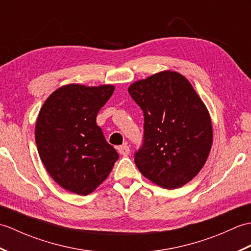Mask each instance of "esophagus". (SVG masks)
Instances as JSON below:
<instances>
[{"label":"esophagus","mask_w":251,"mask_h":251,"mask_svg":"<svg viewBox=\"0 0 251 251\" xmlns=\"http://www.w3.org/2000/svg\"><path fill=\"white\" fill-rule=\"evenodd\" d=\"M130 152V149L129 147L127 145H124V146H121L119 147V153L121 154V155H124V156H127Z\"/></svg>","instance_id":"34e87169"}]
</instances>
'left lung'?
Wrapping results in <instances>:
<instances>
[{
	"instance_id": "left-lung-1",
	"label": "left lung",
	"mask_w": 251,
	"mask_h": 251,
	"mask_svg": "<svg viewBox=\"0 0 251 251\" xmlns=\"http://www.w3.org/2000/svg\"><path fill=\"white\" fill-rule=\"evenodd\" d=\"M128 93L145 115L136 166L161 188H181L201 172L210 153L212 124L205 103L188 78L170 70L134 82Z\"/></svg>"
}]
</instances>
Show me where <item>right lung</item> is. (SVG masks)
Segmentation results:
<instances>
[{
	"mask_svg": "<svg viewBox=\"0 0 251 251\" xmlns=\"http://www.w3.org/2000/svg\"><path fill=\"white\" fill-rule=\"evenodd\" d=\"M113 85L68 84L45 100L35 124L41 161L61 188L88 195L108 178L119 159L96 123Z\"/></svg>",
	"mask_w": 251,
	"mask_h": 251,
	"instance_id": "add662e5",
	"label": "right lung"
}]
</instances>
